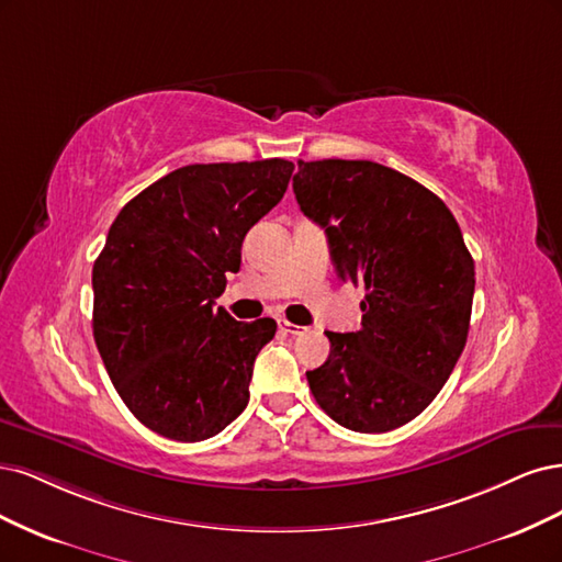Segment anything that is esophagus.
Instances as JSON below:
<instances>
[{"label": "esophagus", "instance_id": "obj_1", "mask_svg": "<svg viewBox=\"0 0 562 562\" xmlns=\"http://www.w3.org/2000/svg\"><path fill=\"white\" fill-rule=\"evenodd\" d=\"M280 331H284V334H289V336H301V334L305 331V327H299V324L280 319Z\"/></svg>", "mask_w": 562, "mask_h": 562}]
</instances>
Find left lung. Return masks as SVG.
Listing matches in <instances>:
<instances>
[{
  "label": "left lung",
  "instance_id": "left-lung-1",
  "mask_svg": "<svg viewBox=\"0 0 562 562\" xmlns=\"http://www.w3.org/2000/svg\"><path fill=\"white\" fill-rule=\"evenodd\" d=\"M294 193L338 278L367 292L359 331H327V361L305 371L315 402L352 431L402 427L464 350L476 280L462 231L439 195L373 160H299Z\"/></svg>",
  "mask_w": 562,
  "mask_h": 562
}]
</instances>
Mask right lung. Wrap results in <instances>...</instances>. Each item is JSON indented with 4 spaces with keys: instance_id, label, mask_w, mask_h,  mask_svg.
<instances>
[{
    "instance_id": "right-lung-1",
    "label": "right lung",
    "mask_w": 562,
    "mask_h": 562,
    "mask_svg": "<svg viewBox=\"0 0 562 562\" xmlns=\"http://www.w3.org/2000/svg\"><path fill=\"white\" fill-rule=\"evenodd\" d=\"M292 172L284 158L184 166L137 193L106 233L93 266L95 346L123 404L160 437L205 441L249 402L278 324L238 322L214 301Z\"/></svg>"
}]
</instances>
